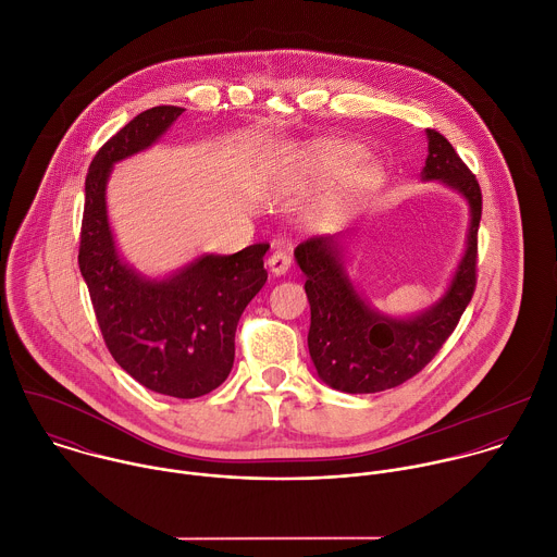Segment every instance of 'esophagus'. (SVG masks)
Here are the masks:
<instances>
[{"label":"esophagus","instance_id":"34e87169","mask_svg":"<svg viewBox=\"0 0 557 557\" xmlns=\"http://www.w3.org/2000/svg\"><path fill=\"white\" fill-rule=\"evenodd\" d=\"M269 269L273 275H284L290 269V253L288 251H275L269 258Z\"/></svg>","mask_w":557,"mask_h":557}]
</instances>
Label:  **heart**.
<instances>
[{"label":"heart","instance_id":"1","mask_svg":"<svg viewBox=\"0 0 557 557\" xmlns=\"http://www.w3.org/2000/svg\"><path fill=\"white\" fill-rule=\"evenodd\" d=\"M357 156V149L350 143H320L304 153V165L317 176H337L342 174Z\"/></svg>","mask_w":557,"mask_h":557}]
</instances>
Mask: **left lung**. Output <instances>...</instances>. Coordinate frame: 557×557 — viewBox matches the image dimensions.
Returning <instances> with one entry per match:
<instances>
[{"instance_id": "obj_1", "label": "left lung", "mask_w": 557, "mask_h": 557, "mask_svg": "<svg viewBox=\"0 0 557 557\" xmlns=\"http://www.w3.org/2000/svg\"><path fill=\"white\" fill-rule=\"evenodd\" d=\"M421 176L451 187L469 205L467 249L445 295L423 312L389 317L370 308L346 273L344 233L314 235L295 249L310 304L308 352L317 374L335 389L370 394L412 379L443 348L471 301L483 213L479 181L436 129H428V158Z\"/></svg>"}]
</instances>
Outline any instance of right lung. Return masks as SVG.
<instances>
[{
	"instance_id": "add662e5",
	"label": "right lung",
	"mask_w": 557,
	"mask_h": 557,
	"mask_svg": "<svg viewBox=\"0 0 557 557\" xmlns=\"http://www.w3.org/2000/svg\"><path fill=\"white\" fill-rule=\"evenodd\" d=\"M183 112L176 106L145 110L97 151L86 176L78 269L114 361L151 392L196 399L233 368L237 322L269 277V245L205 253L170 277L151 280L121 260L106 205L114 163L153 145Z\"/></svg>"
}]
</instances>
